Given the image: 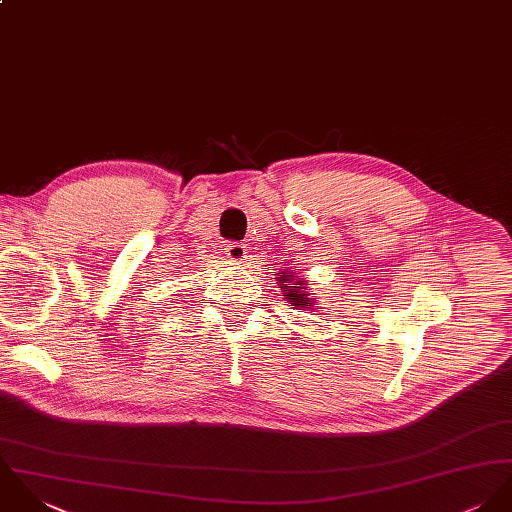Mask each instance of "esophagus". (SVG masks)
Returning <instances> with one entry per match:
<instances>
[{
	"label": "esophagus",
	"instance_id": "34e87169",
	"mask_svg": "<svg viewBox=\"0 0 512 512\" xmlns=\"http://www.w3.org/2000/svg\"><path fill=\"white\" fill-rule=\"evenodd\" d=\"M245 253H247V249H245V245H241V243L231 241V243L225 245V255H227L233 263H241V261L245 259Z\"/></svg>",
	"mask_w": 512,
	"mask_h": 512
}]
</instances>
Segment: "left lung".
Returning <instances> with one entry per match:
<instances>
[{"label": "left lung", "instance_id": "8db88e82", "mask_svg": "<svg viewBox=\"0 0 512 512\" xmlns=\"http://www.w3.org/2000/svg\"><path fill=\"white\" fill-rule=\"evenodd\" d=\"M277 281H279L277 289H281V295L285 297L289 307L295 308V310H314L316 308L314 307L316 301L312 299L307 281L299 279L297 273L283 269L281 273H277Z\"/></svg>", "mask_w": 512, "mask_h": 512}]
</instances>
